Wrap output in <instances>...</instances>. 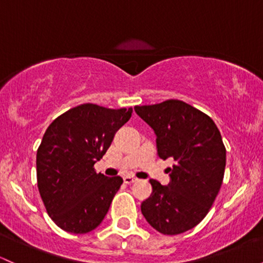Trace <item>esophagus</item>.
Wrapping results in <instances>:
<instances>
[{
    "mask_svg": "<svg viewBox=\"0 0 263 263\" xmlns=\"http://www.w3.org/2000/svg\"><path fill=\"white\" fill-rule=\"evenodd\" d=\"M136 181H137V178L134 177V176H125V177H123V182L127 184H131V183L136 182Z\"/></svg>",
    "mask_w": 263,
    "mask_h": 263,
    "instance_id": "esophagus-1",
    "label": "esophagus"
}]
</instances>
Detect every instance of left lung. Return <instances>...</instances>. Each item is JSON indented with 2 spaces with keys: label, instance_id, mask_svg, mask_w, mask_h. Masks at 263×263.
I'll use <instances>...</instances> for the list:
<instances>
[{
  "label": "left lung",
  "instance_id": "left-lung-1",
  "mask_svg": "<svg viewBox=\"0 0 263 263\" xmlns=\"http://www.w3.org/2000/svg\"><path fill=\"white\" fill-rule=\"evenodd\" d=\"M135 111L154 129L160 158L176 161L167 186L149 180L152 193L141 212L163 235L186 232L206 217L221 189L226 148L220 131L211 117L183 101L136 106Z\"/></svg>",
  "mask_w": 263,
  "mask_h": 263
}]
</instances>
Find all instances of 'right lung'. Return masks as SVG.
Wrapping results in <instances>:
<instances>
[{"mask_svg": "<svg viewBox=\"0 0 263 263\" xmlns=\"http://www.w3.org/2000/svg\"><path fill=\"white\" fill-rule=\"evenodd\" d=\"M132 108L85 103L48 126L37 149V186L52 221L71 233H87L103 221L123 180L96 174L93 164L111 146Z\"/></svg>", "mask_w": 263, "mask_h": 263, "instance_id": "add662e5", "label": "right lung"}]
</instances>
